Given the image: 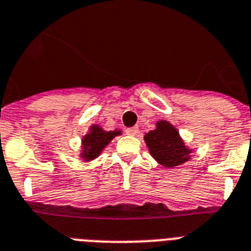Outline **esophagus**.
<instances>
[{"instance_id": "obj_1", "label": "esophagus", "mask_w": 251, "mask_h": 251, "mask_svg": "<svg viewBox=\"0 0 251 251\" xmlns=\"http://www.w3.org/2000/svg\"><path fill=\"white\" fill-rule=\"evenodd\" d=\"M138 131H139V130L136 129V127H129V129L126 130V134L130 136H135L136 134H138Z\"/></svg>"}]
</instances>
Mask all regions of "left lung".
<instances>
[{"label":"left lung","mask_w":251,"mask_h":251,"mask_svg":"<svg viewBox=\"0 0 251 251\" xmlns=\"http://www.w3.org/2000/svg\"><path fill=\"white\" fill-rule=\"evenodd\" d=\"M151 156L165 168H175L191 158L192 148L185 146L178 129L166 120L156 122V129L144 135Z\"/></svg>","instance_id":"left-lung-1"}]
</instances>
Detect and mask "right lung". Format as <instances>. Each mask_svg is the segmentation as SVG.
<instances>
[{
  "instance_id": "add662e5",
  "label": "right lung",
  "mask_w": 251,
  "mask_h": 251,
  "mask_svg": "<svg viewBox=\"0 0 251 251\" xmlns=\"http://www.w3.org/2000/svg\"><path fill=\"white\" fill-rule=\"evenodd\" d=\"M122 131L119 129L107 131L98 124H94L89 127V132L85 134L81 139V152L79 157L85 162H90L100 156L105 147L111 143L113 138L121 135Z\"/></svg>"
}]
</instances>
